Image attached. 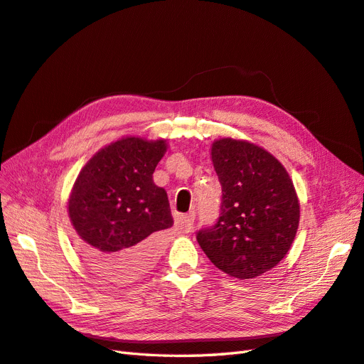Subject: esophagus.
<instances>
[{"instance_id":"esophagus-1","label":"esophagus","mask_w":364,"mask_h":364,"mask_svg":"<svg viewBox=\"0 0 364 364\" xmlns=\"http://www.w3.org/2000/svg\"><path fill=\"white\" fill-rule=\"evenodd\" d=\"M193 220H195V212H189L188 215H184L178 221L180 229H183V232H191L192 228H193Z\"/></svg>"}]
</instances>
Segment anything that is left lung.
I'll use <instances>...</instances> for the list:
<instances>
[{
  "instance_id": "8db88e82",
  "label": "left lung",
  "mask_w": 364,
  "mask_h": 364,
  "mask_svg": "<svg viewBox=\"0 0 364 364\" xmlns=\"http://www.w3.org/2000/svg\"><path fill=\"white\" fill-rule=\"evenodd\" d=\"M210 155L223 193L220 217L197 230V241L225 274L255 278L291 249L300 220L294 184L282 163L252 143L218 139Z\"/></svg>"
}]
</instances>
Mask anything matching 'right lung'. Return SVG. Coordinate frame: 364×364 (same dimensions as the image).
Segmentation results:
<instances>
[{"mask_svg":"<svg viewBox=\"0 0 364 364\" xmlns=\"http://www.w3.org/2000/svg\"><path fill=\"white\" fill-rule=\"evenodd\" d=\"M166 143L129 136L101 149L82 167L69 198L80 254L100 275L130 279L147 272L161 234L173 225L169 200L152 173Z\"/></svg>","mask_w":364,"mask_h":364,"instance_id":"right-lung-1","label":"right lung"}]
</instances>
